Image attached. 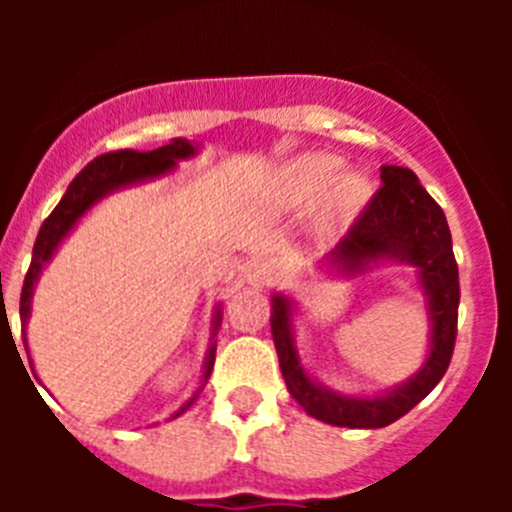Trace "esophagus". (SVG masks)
<instances>
[{
    "label": "esophagus",
    "instance_id": "esophagus-1",
    "mask_svg": "<svg viewBox=\"0 0 512 512\" xmlns=\"http://www.w3.org/2000/svg\"><path fill=\"white\" fill-rule=\"evenodd\" d=\"M282 279V266L277 261H256L251 269V282L259 284V287H271V284H277Z\"/></svg>",
    "mask_w": 512,
    "mask_h": 512
}]
</instances>
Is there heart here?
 <instances>
[{
    "label": "heart",
    "mask_w": 512,
    "mask_h": 512,
    "mask_svg": "<svg viewBox=\"0 0 512 512\" xmlns=\"http://www.w3.org/2000/svg\"><path fill=\"white\" fill-rule=\"evenodd\" d=\"M284 192L292 205L320 202V225L336 230L346 225L359 212L369 197V184L361 174H341V161L333 156H305L289 166L284 174Z\"/></svg>",
    "instance_id": "obj_1"
}]
</instances>
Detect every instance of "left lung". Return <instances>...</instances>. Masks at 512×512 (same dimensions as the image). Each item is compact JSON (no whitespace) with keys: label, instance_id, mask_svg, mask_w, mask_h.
I'll return each mask as SVG.
<instances>
[{"label":"left lung","instance_id":"8db88e82","mask_svg":"<svg viewBox=\"0 0 512 512\" xmlns=\"http://www.w3.org/2000/svg\"><path fill=\"white\" fill-rule=\"evenodd\" d=\"M377 261H400L418 271L431 320V348L420 372L395 390L374 397L333 392L310 377L292 336V300L271 297V336L289 395L312 418L341 428H384L418 405L451 364L459 318V266L446 215L418 176L402 166H382V187L366 202L356 223L328 253L325 266L359 274Z\"/></svg>","mask_w":512,"mask_h":512}]
</instances>
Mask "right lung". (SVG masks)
<instances>
[{
  "instance_id": "1",
  "label": "right lung",
  "mask_w": 512,
  "mask_h": 512,
  "mask_svg": "<svg viewBox=\"0 0 512 512\" xmlns=\"http://www.w3.org/2000/svg\"><path fill=\"white\" fill-rule=\"evenodd\" d=\"M197 148L200 146H197V143H189L187 138H174L169 146H161L156 148V151H130V148H125V151H112L94 158L92 164H87L79 174H76V179L69 184V189H66V194H63L61 202L56 205V210L45 217V223L40 225L38 238H35L33 261H30V269H27L25 274V284H22L20 295L22 325H27V318H30L33 287L35 282H38L40 271H43V266L51 261V256L56 253V248L61 246L63 238L69 235V230L79 223V217L84 215L89 207L97 205L102 197L117 192V189L130 187V184L151 182V179L169 174L176 166V161L192 158L194 153H197ZM217 325H220V310L215 312V330ZM22 336H25V333H22ZM22 341H25L27 351V338H22ZM212 364H215V341H212L210 351H207L205 356V374H202V382L210 379ZM197 395H200V392H197ZM194 397L176 415H182L184 410L192 405Z\"/></svg>"
}]
</instances>
